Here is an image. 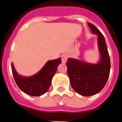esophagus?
I'll return each instance as SVG.
<instances>
[{
	"label": "esophagus",
	"instance_id": "obj_1",
	"mask_svg": "<svg viewBox=\"0 0 122 122\" xmlns=\"http://www.w3.org/2000/svg\"><path fill=\"white\" fill-rule=\"evenodd\" d=\"M68 56L66 54H63L61 56V59H62V62L63 63H65L66 62V60H67L68 59Z\"/></svg>",
	"mask_w": 122,
	"mask_h": 122
}]
</instances>
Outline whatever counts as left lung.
<instances>
[{"instance_id":"1","label":"left lung","mask_w":122,"mask_h":122,"mask_svg":"<svg viewBox=\"0 0 122 122\" xmlns=\"http://www.w3.org/2000/svg\"><path fill=\"white\" fill-rule=\"evenodd\" d=\"M92 33L98 35L101 58L97 64L68 58L66 65L72 88L82 96L88 97L99 93L108 80L111 70L109 55L105 38L97 28L88 22Z\"/></svg>"}]
</instances>
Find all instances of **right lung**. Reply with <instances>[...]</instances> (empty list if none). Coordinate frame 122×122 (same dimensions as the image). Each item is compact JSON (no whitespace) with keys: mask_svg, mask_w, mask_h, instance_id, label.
<instances>
[{"mask_svg":"<svg viewBox=\"0 0 122 122\" xmlns=\"http://www.w3.org/2000/svg\"><path fill=\"white\" fill-rule=\"evenodd\" d=\"M61 62L60 57L49 60L38 73L30 77H23L18 74L12 63L13 75L17 86L23 92L29 95L38 97L46 93L49 89L52 79Z\"/></svg>","mask_w":122,"mask_h":122,"instance_id":"1","label":"right lung"}]
</instances>
